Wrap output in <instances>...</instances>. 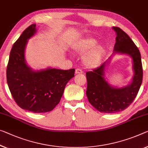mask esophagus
Returning a JSON list of instances; mask_svg holds the SVG:
<instances>
[{"mask_svg": "<svg viewBox=\"0 0 148 148\" xmlns=\"http://www.w3.org/2000/svg\"><path fill=\"white\" fill-rule=\"evenodd\" d=\"M83 71L80 69H75V74H81L83 73Z\"/></svg>", "mask_w": 148, "mask_h": 148, "instance_id": "esophagus-1", "label": "esophagus"}]
</instances>
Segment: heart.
<instances>
[{"label": "heart", "instance_id": "obj_1", "mask_svg": "<svg viewBox=\"0 0 148 148\" xmlns=\"http://www.w3.org/2000/svg\"><path fill=\"white\" fill-rule=\"evenodd\" d=\"M97 40L93 38H87L77 44L75 50L77 53L83 55L87 52L83 58L84 63L88 67H95L101 62L106 53V47L103 44L97 45Z\"/></svg>", "mask_w": 148, "mask_h": 148}]
</instances>
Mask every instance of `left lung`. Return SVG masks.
<instances>
[{
  "label": "left lung",
  "mask_w": 148,
  "mask_h": 148,
  "mask_svg": "<svg viewBox=\"0 0 148 148\" xmlns=\"http://www.w3.org/2000/svg\"><path fill=\"white\" fill-rule=\"evenodd\" d=\"M116 33L114 53L128 55L132 58L134 75L132 83L121 88L113 87L104 79V69L108 62L86 73V94L90 104L99 112L115 113L128 108L134 101L142 83L143 69L139 49L128 35L119 27H112ZM110 59V58H109Z\"/></svg>",
  "instance_id": "1"
}]
</instances>
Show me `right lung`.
<instances>
[{
    "mask_svg": "<svg viewBox=\"0 0 148 148\" xmlns=\"http://www.w3.org/2000/svg\"><path fill=\"white\" fill-rule=\"evenodd\" d=\"M33 24L22 32L10 51L6 68L7 83L16 103L34 113L50 112L60 103L67 82L75 76V69L47 68L34 71L25 61L28 40L36 32Z\"/></svg>",
    "mask_w": 148,
    "mask_h": 148,
    "instance_id": "add662e5",
    "label": "right lung"
}]
</instances>
